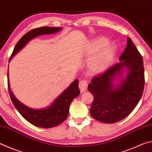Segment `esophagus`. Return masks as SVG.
<instances>
[{
    "label": "esophagus",
    "mask_w": 152,
    "mask_h": 152,
    "mask_svg": "<svg viewBox=\"0 0 152 152\" xmlns=\"http://www.w3.org/2000/svg\"><path fill=\"white\" fill-rule=\"evenodd\" d=\"M87 87H88V83L86 81L84 80H82L80 81L79 88L81 92H85V91L87 90Z\"/></svg>",
    "instance_id": "1"
}]
</instances>
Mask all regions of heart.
I'll list each match as a JSON object with an SVG mask.
<instances>
[{
    "label": "heart",
    "mask_w": 152,
    "mask_h": 152,
    "mask_svg": "<svg viewBox=\"0 0 152 152\" xmlns=\"http://www.w3.org/2000/svg\"><path fill=\"white\" fill-rule=\"evenodd\" d=\"M88 56L94 57L88 64L89 72L92 75H99L106 72L114 64L116 48L104 37H98L91 41L88 49Z\"/></svg>",
    "instance_id": "1"
}]
</instances>
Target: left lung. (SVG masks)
Returning <instances> with one entry per match:
<instances>
[{"label": "left lung", "instance_id": "8db88e82", "mask_svg": "<svg viewBox=\"0 0 152 152\" xmlns=\"http://www.w3.org/2000/svg\"><path fill=\"white\" fill-rule=\"evenodd\" d=\"M120 62L88 85L94 96L90 113L96 120L106 124L119 122L128 116L142 98L144 88L143 58L128 37Z\"/></svg>", "mask_w": 152, "mask_h": 152}]
</instances>
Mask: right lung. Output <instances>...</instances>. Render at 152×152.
I'll return each mask as SVG.
<instances>
[{
	"mask_svg": "<svg viewBox=\"0 0 152 152\" xmlns=\"http://www.w3.org/2000/svg\"><path fill=\"white\" fill-rule=\"evenodd\" d=\"M62 29L61 27L43 26L30 30L24 34L16 44L9 59V62L31 40L38 36L55 34ZM7 78L10 97L16 109L26 120L32 125L39 128H53L62 124L67 118L69 107L72 102L80 93L78 88V79H76L48 106H46L45 108L34 109L22 103L14 95L10 88L9 70Z\"/></svg>",
	"mask_w": 152,
	"mask_h": 152,
	"instance_id": "add662e5",
	"label": "right lung"
}]
</instances>
